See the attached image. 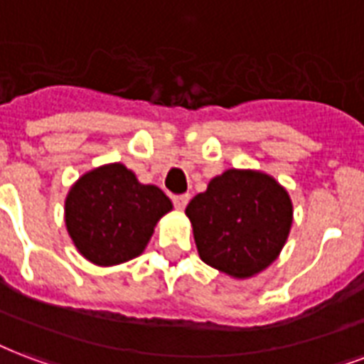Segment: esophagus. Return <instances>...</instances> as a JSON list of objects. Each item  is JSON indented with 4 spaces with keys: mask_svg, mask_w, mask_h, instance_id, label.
I'll return each instance as SVG.
<instances>
[{
    "mask_svg": "<svg viewBox=\"0 0 364 364\" xmlns=\"http://www.w3.org/2000/svg\"><path fill=\"white\" fill-rule=\"evenodd\" d=\"M190 201V193H180V196H172V203L174 207H178V209H184L186 205Z\"/></svg>",
    "mask_w": 364,
    "mask_h": 364,
    "instance_id": "obj_1",
    "label": "esophagus"
}]
</instances>
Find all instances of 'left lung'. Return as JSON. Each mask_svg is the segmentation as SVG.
<instances>
[{
    "label": "left lung",
    "instance_id": "8db88e82",
    "mask_svg": "<svg viewBox=\"0 0 364 364\" xmlns=\"http://www.w3.org/2000/svg\"><path fill=\"white\" fill-rule=\"evenodd\" d=\"M199 257L236 278L269 267L286 244L291 201L274 178L253 171H226L186 207Z\"/></svg>",
    "mask_w": 364,
    "mask_h": 364
}]
</instances>
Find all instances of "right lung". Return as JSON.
<instances>
[{"label": "right lung", "instance_id": "add662e5", "mask_svg": "<svg viewBox=\"0 0 364 364\" xmlns=\"http://www.w3.org/2000/svg\"><path fill=\"white\" fill-rule=\"evenodd\" d=\"M171 209L157 186L140 184L134 172L114 163L84 174L70 188L65 223L82 255L109 267L140 255L153 226Z\"/></svg>", "mask_w": 364, "mask_h": 364}]
</instances>
